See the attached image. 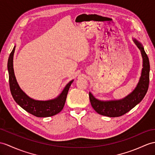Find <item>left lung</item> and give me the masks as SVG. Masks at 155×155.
I'll list each match as a JSON object with an SVG mask.
<instances>
[{"mask_svg":"<svg viewBox=\"0 0 155 155\" xmlns=\"http://www.w3.org/2000/svg\"><path fill=\"white\" fill-rule=\"evenodd\" d=\"M133 41L141 51L143 58V68L137 85L129 95L119 100H99L89 92V99L91 106L99 114L108 117L121 116L129 112L143 100L145 96L149 84V60L143 45L136 39Z\"/></svg>","mask_w":155,"mask_h":155,"instance_id":"1","label":"left lung"}]
</instances>
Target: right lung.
Segmentation results:
<instances>
[{"instance_id": "add662e5", "label": "right lung", "mask_w": 155, "mask_h": 155, "mask_svg": "<svg viewBox=\"0 0 155 155\" xmlns=\"http://www.w3.org/2000/svg\"><path fill=\"white\" fill-rule=\"evenodd\" d=\"M15 48L16 46L14 47L8 60L10 88L14 101L25 111L37 117L44 118L57 114L62 110L64 106L68 92L74 80L70 81L65 86L61 93L54 99L47 101H39L32 99L20 88L15 76L13 68Z\"/></svg>"}]
</instances>
